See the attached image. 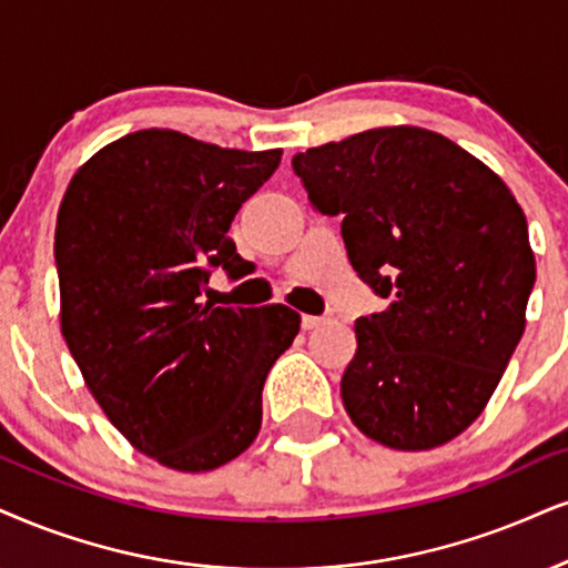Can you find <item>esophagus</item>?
I'll list each match as a JSON object with an SVG mask.
<instances>
[{
    "instance_id": "1",
    "label": "esophagus",
    "mask_w": 568,
    "mask_h": 568,
    "mask_svg": "<svg viewBox=\"0 0 568 568\" xmlns=\"http://www.w3.org/2000/svg\"><path fill=\"white\" fill-rule=\"evenodd\" d=\"M326 324V316H303V328L305 332H311V328H318Z\"/></svg>"
}]
</instances>
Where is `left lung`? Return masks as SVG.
<instances>
[{
    "mask_svg": "<svg viewBox=\"0 0 568 568\" xmlns=\"http://www.w3.org/2000/svg\"><path fill=\"white\" fill-rule=\"evenodd\" d=\"M292 171L313 210L342 221L349 263L387 303L355 321L347 416L395 450L450 443L485 410L527 324L535 255L519 202L416 125L297 152Z\"/></svg>",
    "mask_w": 568,
    "mask_h": 568,
    "instance_id": "left-lung-1",
    "label": "left lung"
}]
</instances>
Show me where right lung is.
Returning <instances> with one entry per match:
<instances>
[{"instance_id": "right-lung-1", "label": "right lung", "mask_w": 568, "mask_h": 568, "mask_svg": "<svg viewBox=\"0 0 568 568\" xmlns=\"http://www.w3.org/2000/svg\"><path fill=\"white\" fill-rule=\"evenodd\" d=\"M278 160L144 129L97 152L62 197V337L115 429L176 471L247 450L265 376L300 332L284 305L202 303L213 271L247 273L229 229Z\"/></svg>"}]
</instances>
